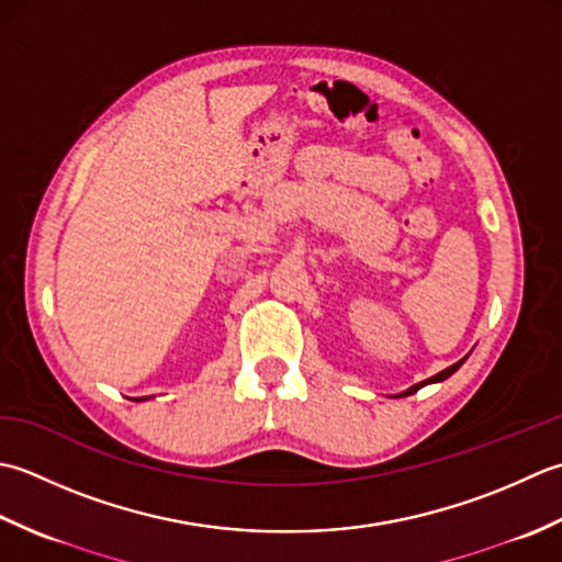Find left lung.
Here are the masks:
<instances>
[{
	"label": "left lung",
	"mask_w": 562,
	"mask_h": 562,
	"mask_svg": "<svg viewBox=\"0 0 562 562\" xmlns=\"http://www.w3.org/2000/svg\"><path fill=\"white\" fill-rule=\"evenodd\" d=\"M465 359H461V361H458V363H453V366H449V369H443L441 373H437V375H431V378H427V381H422V383H417V385H412L409 387V391L407 393H403V395H412V393H417L419 391V387H425L427 383H439V381H446V378H449L451 373H456L458 369H461V363H463Z\"/></svg>",
	"instance_id": "left-lung-1"
}]
</instances>
